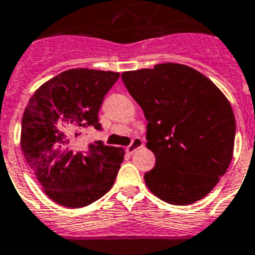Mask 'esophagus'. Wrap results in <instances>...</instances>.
Here are the masks:
<instances>
[{"mask_svg":"<svg viewBox=\"0 0 255 255\" xmlns=\"http://www.w3.org/2000/svg\"><path fill=\"white\" fill-rule=\"evenodd\" d=\"M140 147H143V140L140 139V138H134L129 146L126 147V151H128L129 153H132L134 151H136L138 148H140Z\"/></svg>","mask_w":255,"mask_h":255,"instance_id":"34e87169","label":"esophagus"}]
</instances>
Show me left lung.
<instances>
[{"label":"left lung","instance_id":"1","mask_svg":"<svg viewBox=\"0 0 255 255\" xmlns=\"http://www.w3.org/2000/svg\"><path fill=\"white\" fill-rule=\"evenodd\" d=\"M147 124L156 157L147 188L170 205L194 203L215 188L233 156L236 121L228 99L207 77L181 64L123 73Z\"/></svg>","mask_w":255,"mask_h":255}]
</instances>
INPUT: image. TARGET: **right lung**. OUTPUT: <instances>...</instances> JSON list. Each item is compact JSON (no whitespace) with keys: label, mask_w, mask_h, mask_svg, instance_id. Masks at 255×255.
<instances>
[{"label":"right lung","mask_w":255,"mask_h":255,"mask_svg":"<svg viewBox=\"0 0 255 255\" xmlns=\"http://www.w3.org/2000/svg\"><path fill=\"white\" fill-rule=\"evenodd\" d=\"M120 77L115 71L71 69L40 86L22 119L20 147L27 164L52 201L81 208L115 184L125 151L102 140L77 147L87 128L102 130L99 109Z\"/></svg>","instance_id":"add662e5"}]
</instances>
